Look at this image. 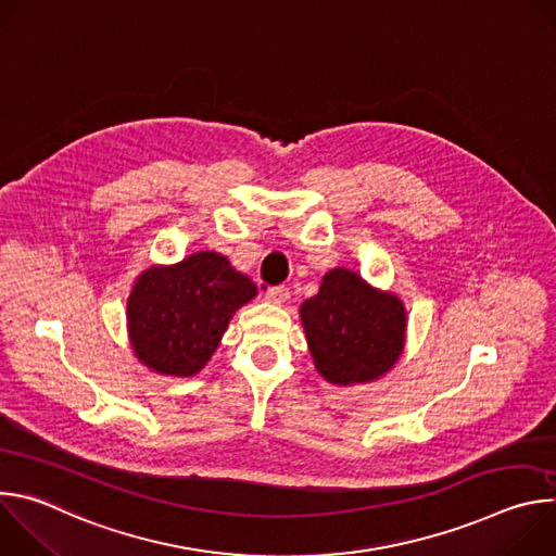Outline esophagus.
Instances as JSON below:
<instances>
[{
  "label": "esophagus",
  "mask_w": 556,
  "mask_h": 556,
  "mask_svg": "<svg viewBox=\"0 0 556 556\" xmlns=\"http://www.w3.org/2000/svg\"><path fill=\"white\" fill-rule=\"evenodd\" d=\"M290 299V290L286 286H277V288H268L266 290V301L275 303V305H283Z\"/></svg>",
  "instance_id": "esophagus-1"
}]
</instances>
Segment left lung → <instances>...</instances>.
I'll return each instance as SVG.
<instances>
[{"label": "left lung", "mask_w": 556, "mask_h": 556, "mask_svg": "<svg viewBox=\"0 0 556 556\" xmlns=\"http://www.w3.org/2000/svg\"><path fill=\"white\" fill-rule=\"evenodd\" d=\"M299 314L314 367L328 382H371L403 354V301L371 288L354 270L326 273L319 292L301 303Z\"/></svg>", "instance_id": "left-lung-1"}]
</instances>
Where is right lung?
<instances>
[{"label":"right lung","instance_id":"add662e5","mask_svg":"<svg viewBox=\"0 0 556 556\" xmlns=\"http://www.w3.org/2000/svg\"><path fill=\"white\" fill-rule=\"evenodd\" d=\"M255 294L257 286L213 251L147 268L127 299L136 358L155 374H198L217 350L235 309Z\"/></svg>","mask_w":556,"mask_h":556}]
</instances>
